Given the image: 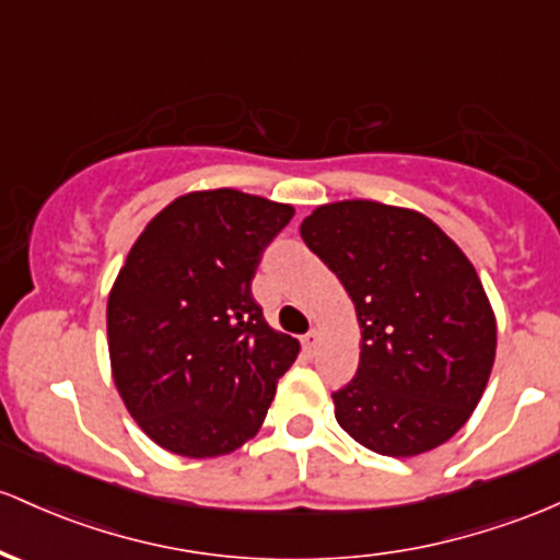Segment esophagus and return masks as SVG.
Masks as SVG:
<instances>
[{"label": "esophagus", "mask_w": 560, "mask_h": 560, "mask_svg": "<svg viewBox=\"0 0 560 560\" xmlns=\"http://www.w3.org/2000/svg\"><path fill=\"white\" fill-rule=\"evenodd\" d=\"M303 346H305V350H308V353L313 355L318 350V346H322V331L318 329H311L308 335L303 337Z\"/></svg>", "instance_id": "1"}]
</instances>
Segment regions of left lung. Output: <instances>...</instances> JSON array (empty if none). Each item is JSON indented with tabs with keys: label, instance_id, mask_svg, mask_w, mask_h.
I'll return each instance as SVG.
<instances>
[{
	"label": "left lung",
	"instance_id": "8db88e82",
	"mask_svg": "<svg viewBox=\"0 0 560 560\" xmlns=\"http://www.w3.org/2000/svg\"><path fill=\"white\" fill-rule=\"evenodd\" d=\"M300 236L359 318V372L331 393L340 428L385 457L450 441L481 401L497 350L494 311L465 252L422 212L366 199L316 207Z\"/></svg>",
	"mask_w": 560,
	"mask_h": 560
}]
</instances>
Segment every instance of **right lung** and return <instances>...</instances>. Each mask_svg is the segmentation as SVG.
Listing matches in <instances>:
<instances>
[{
  "label": "right lung",
  "mask_w": 560,
  "mask_h": 560,
  "mask_svg": "<svg viewBox=\"0 0 560 560\" xmlns=\"http://www.w3.org/2000/svg\"><path fill=\"white\" fill-rule=\"evenodd\" d=\"M290 205L233 188L177 196L132 244L108 294L110 374L143 433L180 457H220L266 420L300 342L252 298Z\"/></svg>",
  "instance_id": "right-lung-1"
}]
</instances>
